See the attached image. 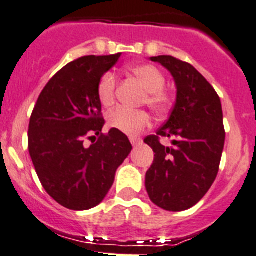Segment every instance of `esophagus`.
I'll return each instance as SVG.
<instances>
[{"label": "esophagus", "instance_id": "1", "mask_svg": "<svg viewBox=\"0 0 256 256\" xmlns=\"http://www.w3.org/2000/svg\"><path fill=\"white\" fill-rule=\"evenodd\" d=\"M128 139H130V142H131V144H132V145L138 144V142H140L139 138H136V136H130V138H128Z\"/></svg>", "mask_w": 256, "mask_h": 256}]
</instances>
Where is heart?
Listing matches in <instances>:
<instances>
[{"label":"heart","instance_id":"b5f03b06","mask_svg":"<svg viewBox=\"0 0 256 256\" xmlns=\"http://www.w3.org/2000/svg\"><path fill=\"white\" fill-rule=\"evenodd\" d=\"M130 72L146 88L144 104H146L155 114H164L172 106V96L164 90L166 76L158 66L152 64H138L130 66ZM117 78L112 72H107L100 80L97 86V97L104 107L111 106L116 96ZM107 122L112 128L128 135H138L149 126L150 116L144 110H131L126 107H116L107 116Z\"/></svg>","mask_w":256,"mask_h":256}]
</instances>
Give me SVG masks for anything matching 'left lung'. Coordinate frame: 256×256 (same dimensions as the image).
Wrapping results in <instances>:
<instances>
[{
  "instance_id": "left-lung-1",
  "label": "left lung",
  "mask_w": 256,
  "mask_h": 256,
  "mask_svg": "<svg viewBox=\"0 0 256 256\" xmlns=\"http://www.w3.org/2000/svg\"><path fill=\"white\" fill-rule=\"evenodd\" d=\"M150 59L174 77L176 102L168 121L155 135L144 139L155 152L145 187L158 207L184 211L204 198L218 173L225 145L221 100L208 80L187 62L170 56ZM162 137L173 138L174 146H162Z\"/></svg>"
}]
</instances>
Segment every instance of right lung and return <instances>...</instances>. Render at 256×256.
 <instances>
[{"label": "right lung", "mask_w": 256, "mask_h": 256, "mask_svg": "<svg viewBox=\"0 0 256 256\" xmlns=\"http://www.w3.org/2000/svg\"><path fill=\"white\" fill-rule=\"evenodd\" d=\"M120 56H88L66 64L46 83L31 114V160L48 194L66 208L84 211L101 204L132 149L121 131L102 132L97 97L100 80ZM86 140L92 145L86 147Z\"/></svg>", "instance_id": "right-lung-1"}]
</instances>
